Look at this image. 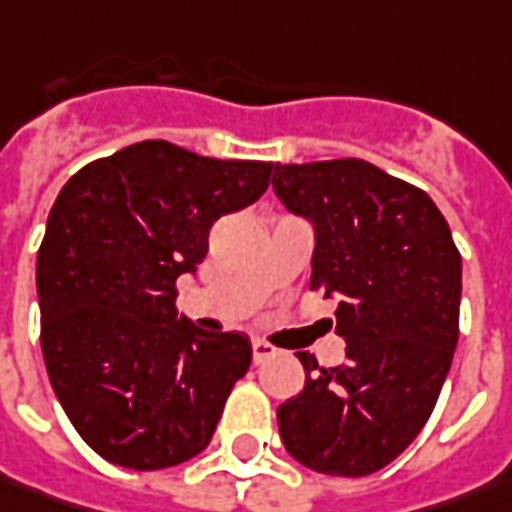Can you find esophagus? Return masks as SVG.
<instances>
[{"label":"esophagus","instance_id":"1","mask_svg":"<svg viewBox=\"0 0 512 512\" xmlns=\"http://www.w3.org/2000/svg\"><path fill=\"white\" fill-rule=\"evenodd\" d=\"M252 357H255V362L260 365V362L272 360L274 348L269 343H263V340H255V343H252Z\"/></svg>","mask_w":512,"mask_h":512}]
</instances>
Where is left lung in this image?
<instances>
[{"label":"left lung","mask_w":512,"mask_h":512,"mask_svg":"<svg viewBox=\"0 0 512 512\" xmlns=\"http://www.w3.org/2000/svg\"><path fill=\"white\" fill-rule=\"evenodd\" d=\"M274 195L314 229L311 289L340 300L345 362L297 357L306 385L277 408L280 439L326 476L391 465L425 428L459 340L462 257L416 186L360 158L274 164Z\"/></svg>","instance_id":"left-lung-1"}]
</instances>
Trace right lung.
Masks as SVG:
<instances>
[{
  "instance_id": "1",
  "label": "right lung",
  "mask_w": 512,
  "mask_h": 512,
  "mask_svg": "<svg viewBox=\"0 0 512 512\" xmlns=\"http://www.w3.org/2000/svg\"><path fill=\"white\" fill-rule=\"evenodd\" d=\"M272 169L141 141L62 186L36 257L42 354L67 419L107 462L164 470L209 445L252 343L201 331L175 306V280Z\"/></svg>"
}]
</instances>
